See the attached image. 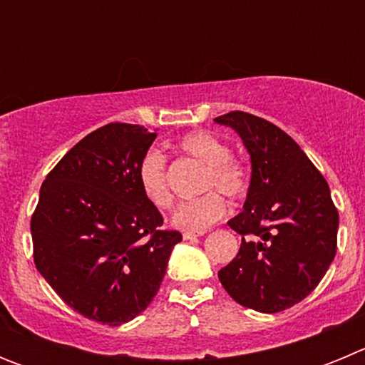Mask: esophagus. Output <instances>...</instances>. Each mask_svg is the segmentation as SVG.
<instances>
[{"label": "esophagus", "mask_w": 365, "mask_h": 365, "mask_svg": "<svg viewBox=\"0 0 365 365\" xmlns=\"http://www.w3.org/2000/svg\"><path fill=\"white\" fill-rule=\"evenodd\" d=\"M202 234H205V230H202V232L186 230V232H182V237H185V240H195V237H201Z\"/></svg>", "instance_id": "1"}]
</instances>
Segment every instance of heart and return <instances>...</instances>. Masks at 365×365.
<instances>
[{"instance_id":"obj_1","label":"heart","mask_w":365,"mask_h":365,"mask_svg":"<svg viewBox=\"0 0 365 365\" xmlns=\"http://www.w3.org/2000/svg\"><path fill=\"white\" fill-rule=\"evenodd\" d=\"M177 148L185 155L205 164L201 177L202 195L180 202L173 212V225L185 230L202 232L227 212V201L215 188L232 199L245 197L250 190V170L230 155V146L210 131L199 130L179 138ZM140 192L151 206L168 210L173 205V193L168 186L166 159L159 150H148L137 168Z\"/></svg>"}]
</instances>
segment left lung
Masks as SVG:
<instances>
[{"instance_id":"obj_1","label":"left lung","mask_w":365,"mask_h":365,"mask_svg":"<svg viewBox=\"0 0 365 365\" xmlns=\"http://www.w3.org/2000/svg\"><path fill=\"white\" fill-rule=\"evenodd\" d=\"M214 120L240 133L252 160L245 210L228 221L241 248L219 282L243 307L285 311L314 291L336 254L338 210L327 180L272 122L245 111Z\"/></svg>"}]
</instances>
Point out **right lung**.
<instances>
[{
    "instance_id": "add662e5",
    "label": "right lung",
    "mask_w": 365,
    "mask_h": 365,
    "mask_svg": "<svg viewBox=\"0 0 365 365\" xmlns=\"http://www.w3.org/2000/svg\"><path fill=\"white\" fill-rule=\"evenodd\" d=\"M144 125L109 122L83 137L47 173L32 212V257L71 309L98 324L133 320L151 303L179 230L137 179L155 140Z\"/></svg>"
}]
</instances>
